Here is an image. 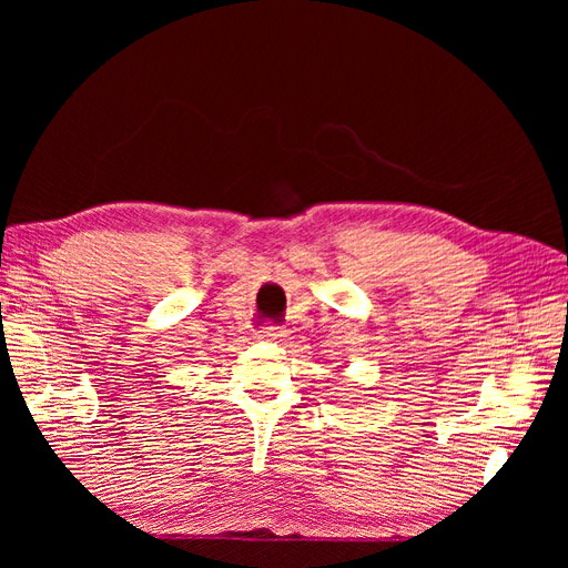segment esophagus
<instances>
[{"label":"esophagus","instance_id":"34e87169","mask_svg":"<svg viewBox=\"0 0 568 568\" xmlns=\"http://www.w3.org/2000/svg\"><path fill=\"white\" fill-rule=\"evenodd\" d=\"M282 336H286V332L282 329V326H263L261 332H257V338H263V341H280Z\"/></svg>","mask_w":568,"mask_h":568}]
</instances>
